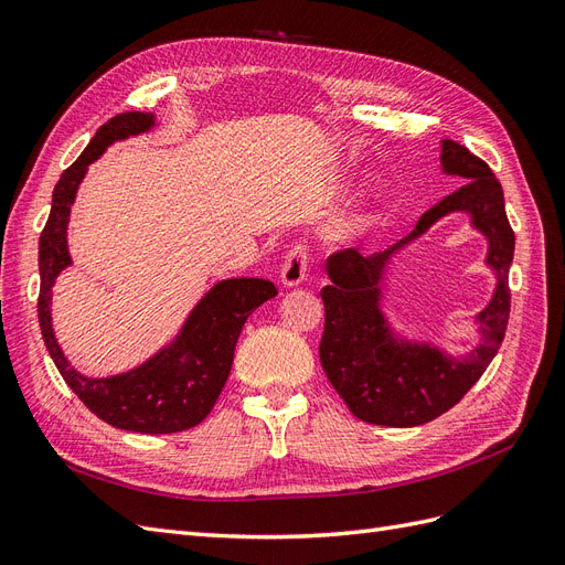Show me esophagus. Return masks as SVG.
Segmentation results:
<instances>
[{
  "label": "esophagus",
  "mask_w": 565,
  "mask_h": 565,
  "mask_svg": "<svg viewBox=\"0 0 565 565\" xmlns=\"http://www.w3.org/2000/svg\"><path fill=\"white\" fill-rule=\"evenodd\" d=\"M306 264H309V245L295 243L292 249H289L285 256V264L280 270V282L285 287L299 285L306 276Z\"/></svg>",
  "instance_id": "esophagus-1"
}]
</instances>
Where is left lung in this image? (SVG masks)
I'll return each instance as SVG.
<instances>
[{
  "label": "left lung",
  "mask_w": 565,
  "mask_h": 565,
  "mask_svg": "<svg viewBox=\"0 0 565 565\" xmlns=\"http://www.w3.org/2000/svg\"><path fill=\"white\" fill-rule=\"evenodd\" d=\"M440 160L448 174L465 177L467 183L422 214L413 233L386 252L365 256L347 247L328 256L332 282L320 292L324 303L320 363L353 417L367 424L419 426L448 413L481 380L507 332L509 266L516 237L507 218L502 185L488 162L452 139L443 141ZM457 209L471 211L475 225L489 235V263L499 270L495 297L479 317L484 344L461 362L430 348L393 345L379 311V280L387 256Z\"/></svg>",
  "instance_id": "obj_1"
}]
</instances>
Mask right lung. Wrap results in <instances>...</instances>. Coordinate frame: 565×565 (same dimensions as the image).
I'll list each match as a JSON object with an SVG mask.
<instances>
[{
  "instance_id": "1",
  "label": "right lung",
  "mask_w": 565,
  "mask_h": 565,
  "mask_svg": "<svg viewBox=\"0 0 565 565\" xmlns=\"http://www.w3.org/2000/svg\"><path fill=\"white\" fill-rule=\"evenodd\" d=\"M152 127L150 113H119L96 131L82 156L61 174L46 226L40 235V299L38 316L42 339L51 361L56 363L61 377L92 413L108 422L115 429L136 434H177L198 426L212 413L224 388L237 337L256 306L278 295L273 282L262 278H235L218 282L204 297L183 332L169 349L160 351L148 363L127 374L108 380H89L67 365L65 355L51 328V285L58 273L71 266L65 245V226L71 216L77 185L87 167L115 139L141 134Z\"/></svg>"
}]
</instances>
